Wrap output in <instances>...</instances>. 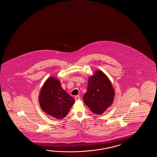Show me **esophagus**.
I'll list each match as a JSON object with an SVG mask.
<instances>
[{"mask_svg": "<svg viewBox=\"0 0 157 157\" xmlns=\"http://www.w3.org/2000/svg\"><path fill=\"white\" fill-rule=\"evenodd\" d=\"M80 99H81V98H80V97H79V95H76V96H75V101H78V100H79Z\"/></svg>", "mask_w": 157, "mask_h": 157, "instance_id": "34e87169", "label": "esophagus"}]
</instances>
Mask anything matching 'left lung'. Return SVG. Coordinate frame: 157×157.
I'll list each match as a JSON object with an SVG mask.
<instances>
[{"instance_id":"left-lung-1","label":"left lung","mask_w":157,"mask_h":157,"mask_svg":"<svg viewBox=\"0 0 157 157\" xmlns=\"http://www.w3.org/2000/svg\"><path fill=\"white\" fill-rule=\"evenodd\" d=\"M114 90L110 81L101 71H96L88 81L83 100L92 112L102 114L113 103Z\"/></svg>"}]
</instances>
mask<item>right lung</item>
<instances>
[{
    "label": "right lung",
    "mask_w": 157,
    "mask_h": 157,
    "mask_svg": "<svg viewBox=\"0 0 157 157\" xmlns=\"http://www.w3.org/2000/svg\"><path fill=\"white\" fill-rule=\"evenodd\" d=\"M39 97L42 110L56 119L64 118L74 103V99L62 89L55 77L47 79Z\"/></svg>",
    "instance_id": "obj_1"
}]
</instances>
